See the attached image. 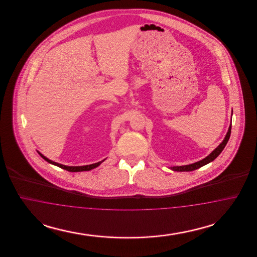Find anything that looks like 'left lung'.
Wrapping results in <instances>:
<instances>
[{"instance_id":"left-lung-1","label":"left lung","mask_w":257,"mask_h":257,"mask_svg":"<svg viewBox=\"0 0 257 257\" xmlns=\"http://www.w3.org/2000/svg\"><path fill=\"white\" fill-rule=\"evenodd\" d=\"M230 134H231V124H230V126H229L228 132H227V134L225 136L224 140L222 141V143H221L220 146L217 147L210 155H208L206 158H204V159H202L201 161H198V162H196L195 164L188 165V166L172 167L171 170L174 171H192L197 170V169H199V168H201V167H203V166H205V165H207L208 163L214 161V160L216 159V158L220 155V153H221V151L223 150V148L226 146V144H227V142H228V140H229V138H230Z\"/></svg>"}]
</instances>
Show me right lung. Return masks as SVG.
<instances>
[{
	"label": "right lung",
	"mask_w": 257,
	"mask_h": 257,
	"mask_svg": "<svg viewBox=\"0 0 257 257\" xmlns=\"http://www.w3.org/2000/svg\"><path fill=\"white\" fill-rule=\"evenodd\" d=\"M38 154H39L43 159L45 160V161H47L48 163H50V164L55 165V166H57V167H59V168H61V169L65 170V171H71V172L90 171V170H92V169H94V168L98 167V166L103 162V161H102V162H98L96 164H92V165H88V166H83V167H67V166H63V165H61V164H58V163H56V162L51 161V160L48 159V158H46L45 156H43V155H42L41 153H39V152H38Z\"/></svg>",
	"instance_id": "add662e5"
}]
</instances>
